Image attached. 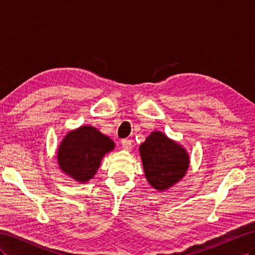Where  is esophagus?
Here are the masks:
<instances>
[{
	"mask_svg": "<svg viewBox=\"0 0 255 255\" xmlns=\"http://www.w3.org/2000/svg\"><path fill=\"white\" fill-rule=\"evenodd\" d=\"M121 145H122V149L126 150V151H130L133 148L132 140H129V139H123L121 141Z\"/></svg>",
	"mask_w": 255,
	"mask_h": 255,
	"instance_id": "1",
	"label": "esophagus"
}]
</instances>
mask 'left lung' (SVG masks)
<instances>
[{"label":"left lung","mask_w":255,"mask_h":255,"mask_svg":"<svg viewBox=\"0 0 255 255\" xmlns=\"http://www.w3.org/2000/svg\"><path fill=\"white\" fill-rule=\"evenodd\" d=\"M139 154L146 181L161 192L179 183L190 164L187 150L160 130H153L145 138Z\"/></svg>","instance_id":"left-lung-1"}]
</instances>
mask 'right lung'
Masks as SVG:
<instances>
[{"instance_id": "obj_1", "label": "right lung", "mask_w": 255, "mask_h": 255, "mask_svg": "<svg viewBox=\"0 0 255 255\" xmlns=\"http://www.w3.org/2000/svg\"><path fill=\"white\" fill-rule=\"evenodd\" d=\"M115 142L91 126L69 130L57 149V164L63 173L79 183H87L95 176Z\"/></svg>"}]
</instances>
